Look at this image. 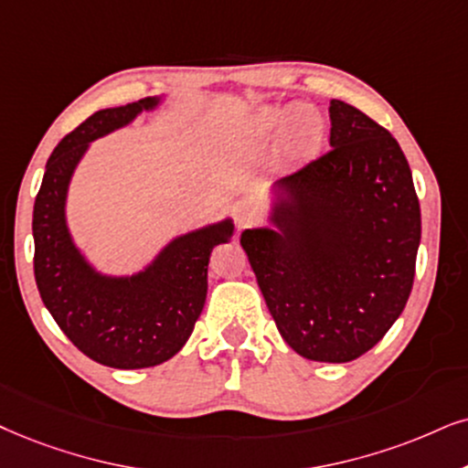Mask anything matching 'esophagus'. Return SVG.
Wrapping results in <instances>:
<instances>
[{
	"instance_id": "34e87169",
	"label": "esophagus",
	"mask_w": 468,
	"mask_h": 468,
	"mask_svg": "<svg viewBox=\"0 0 468 468\" xmlns=\"http://www.w3.org/2000/svg\"><path fill=\"white\" fill-rule=\"evenodd\" d=\"M230 214H233L235 224L241 229V227H248V224H252L254 220H257L259 207L250 198H239L230 205Z\"/></svg>"
}]
</instances>
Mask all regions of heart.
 Masks as SVG:
<instances>
[{"label": "heart", "instance_id": "1", "mask_svg": "<svg viewBox=\"0 0 468 468\" xmlns=\"http://www.w3.org/2000/svg\"><path fill=\"white\" fill-rule=\"evenodd\" d=\"M324 118L311 105H270L252 118V133L271 138L282 132V153L292 164L309 162L324 140Z\"/></svg>", "mask_w": 468, "mask_h": 468}]
</instances>
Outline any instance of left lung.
I'll list each match as a JSON object with an SVG mask.
<instances>
[{
	"instance_id": "8db88e82",
	"label": "left lung",
	"mask_w": 468,
	"mask_h": 468,
	"mask_svg": "<svg viewBox=\"0 0 468 468\" xmlns=\"http://www.w3.org/2000/svg\"><path fill=\"white\" fill-rule=\"evenodd\" d=\"M330 149L278 181L281 229L241 233L278 333L300 356L347 363L401 315L421 209L398 140L330 99Z\"/></svg>"
}]
</instances>
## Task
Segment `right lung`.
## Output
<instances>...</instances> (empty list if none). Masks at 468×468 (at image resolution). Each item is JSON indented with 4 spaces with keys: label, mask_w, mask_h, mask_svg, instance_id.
I'll return each instance as SVG.
<instances>
[{
    "label": "right lung",
    "mask_w": 468,
    "mask_h": 468,
    "mask_svg": "<svg viewBox=\"0 0 468 468\" xmlns=\"http://www.w3.org/2000/svg\"><path fill=\"white\" fill-rule=\"evenodd\" d=\"M153 105V99H142L125 108L99 110L64 135L34 200V278L40 298L77 350L114 369L159 365L186 346L205 306L209 254L233 233V224L222 222L175 239L133 278L94 274L70 244L64 198L88 142Z\"/></svg>",
    "instance_id": "right-lung-1"
}]
</instances>
